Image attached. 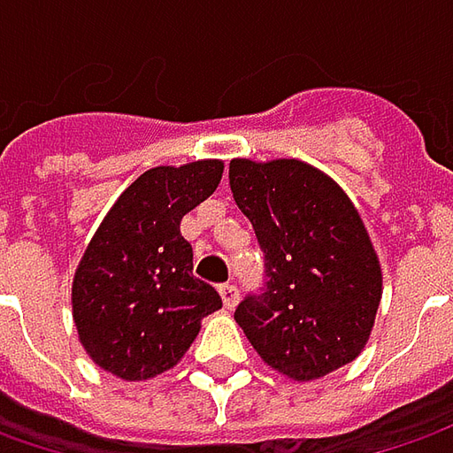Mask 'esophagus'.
<instances>
[{
    "mask_svg": "<svg viewBox=\"0 0 453 453\" xmlns=\"http://www.w3.org/2000/svg\"><path fill=\"white\" fill-rule=\"evenodd\" d=\"M219 295H221V303H224L226 310H232V307L236 304V300H239V292H236V288L232 285V282L221 285V288H219Z\"/></svg>",
    "mask_w": 453,
    "mask_h": 453,
    "instance_id": "esophagus-1",
    "label": "esophagus"
}]
</instances>
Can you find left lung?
<instances>
[{"label":"left lung","instance_id":"obj_1","mask_svg":"<svg viewBox=\"0 0 453 453\" xmlns=\"http://www.w3.org/2000/svg\"><path fill=\"white\" fill-rule=\"evenodd\" d=\"M229 186L265 252L267 288L234 312L254 350L297 383L356 360L383 295L380 262L356 203L297 158H234Z\"/></svg>","mask_w":453,"mask_h":453}]
</instances>
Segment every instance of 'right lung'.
I'll list each match as a JSON object with an SVG mask.
<instances>
[{
	"instance_id": "1",
	"label": "right lung",
	"mask_w": 453,
	"mask_h": 453,
	"mask_svg": "<svg viewBox=\"0 0 453 453\" xmlns=\"http://www.w3.org/2000/svg\"><path fill=\"white\" fill-rule=\"evenodd\" d=\"M224 161L156 165L118 196L73 277V320L90 360L123 380L171 371L221 307L194 277L181 219L217 191Z\"/></svg>"
}]
</instances>
